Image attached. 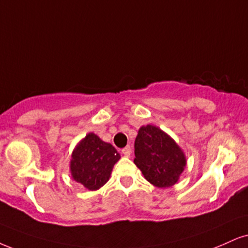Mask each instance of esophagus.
I'll return each instance as SVG.
<instances>
[{
	"instance_id": "obj_1",
	"label": "esophagus",
	"mask_w": 248,
	"mask_h": 248,
	"mask_svg": "<svg viewBox=\"0 0 248 248\" xmlns=\"http://www.w3.org/2000/svg\"><path fill=\"white\" fill-rule=\"evenodd\" d=\"M122 153H123V155H125V156H130L131 153H132V148L130 146H126V147L122 149Z\"/></svg>"
}]
</instances>
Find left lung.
Wrapping results in <instances>:
<instances>
[{
    "instance_id": "1",
    "label": "left lung",
    "mask_w": 248,
    "mask_h": 248,
    "mask_svg": "<svg viewBox=\"0 0 248 248\" xmlns=\"http://www.w3.org/2000/svg\"><path fill=\"white\" fill-rule=\"evenodd\" d=\"M134 164L157 187L175 185L186 166L184 153L163 131L153 125L140 127L134 141Z\"/></svg>"
}]
</instances>
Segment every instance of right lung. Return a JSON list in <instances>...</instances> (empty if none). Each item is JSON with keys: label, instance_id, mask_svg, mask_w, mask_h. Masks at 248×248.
<instances>
[{"label": "right lung", "instance_id": "right-lung-1", "mask_svg": "<svg viewBox=\"0 0 248 248\" xmlns=\"http://www.w3.org/2000/svg\"><path fill=\"white\" fill-rule=\"evenodd\" d=\"M121 158L116 148L88 133L72 153L71 175L76 182L95 191L108 182L115 163Z\"/></svg>", "mask_w": 248, "mask_h": 248}]
</instances>
